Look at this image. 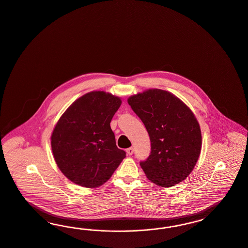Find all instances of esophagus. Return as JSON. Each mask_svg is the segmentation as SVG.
I'll return each mask as SVG.
<instances>
[{
	"label": "esophagus",
	"instance_id": "34e87169",
	"mask_svg": "<svg viewBox=\"0 0 248 248\" xmlns=\"http://www.w3.org/2000/svg\"><path fill=\"white\" fill-rule=\"evenodd\" d=\"M126 153L128 155H132L134 153V148H129V149H126Z\"/></svg>",
	"mask_w": 248,
	"mask_h": 248
}]
</instances>
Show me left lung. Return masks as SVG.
I'll list each match as a JSON object with an SVG mask.
<instances>
[{"mask_svg":"<svg viewBox=\"0 0 248 248\" xmlns=\"http://www.w3.org/2000/svg\"><path fill=\"white\" fill-rule=\"evenodd\" d=\"M128 104L149 135L151 151L140 161L146 176L162 187L184 181L197 164L202 137L193 111L170 92L148 89L131 96Z\"/></svg>","mask_w":248,"mask_h":248,"instance_id":"obj_1","label":"left lung"}]
</instances>
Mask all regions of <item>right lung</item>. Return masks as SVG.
<instances>
[{
    "mask_svg": "<svg viewBox=\"0 0 248 248\" xmlns=\"http://www.w3.org/2000/svg\"><path fill=\"white\" fill-rule=\"evenodd\" d=\"M121 104L110 93L91 91L74 101L57 122L50 138L53 157L73 183L100 186L125 158L109 125Z\"/></svg>",
    "mask_w": 248,
    "mask_h": 248,
    "instance_id": "add662e5",
    "label": "right lung"
}]
</instances>
